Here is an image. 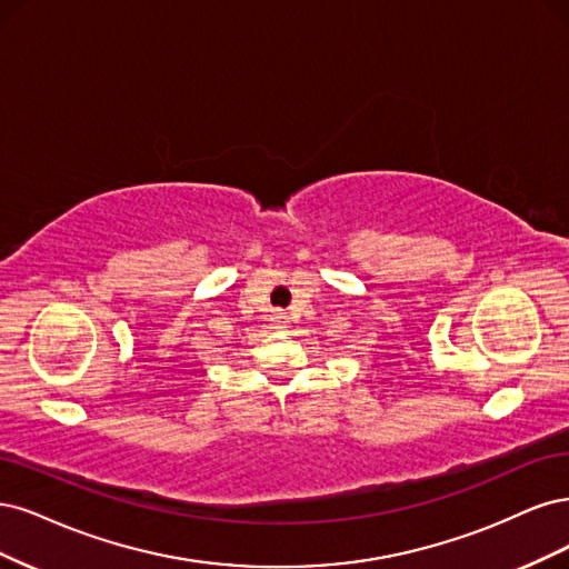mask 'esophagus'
<instances>
[{
    "instance_id": "obj_1",
    "label": "esophagus",
    "mask_w": 569,
    "mask_h": 569,
    "mask_svg": "<svg viewBox=\"0 0 569 569\" xmlns=\"http://www.w3.org/2000/svg\"><path fill=\"white\" fill-rule=\"evenodd\" d=\"M273 323L277 326H286L288 321H286V315H281V311H277V315H273Z\"/></svg>"
}]
</instances>
